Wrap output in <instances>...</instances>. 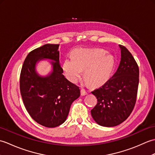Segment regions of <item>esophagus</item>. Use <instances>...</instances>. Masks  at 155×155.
Segmentation results:
<instances>
[{
  "label": "esophagus",
  "mask_w": 155,
  "mask_h": 155,
  "mask_svg": "<svg viewBox=\"0 0 155 155\" xmlns=\"http://www.w3.org/2000/svg\"><path fill=\"white\" fill-rule=\"evenodd\" d=\"M81 95H83V96H84V95L87 94L88 92H87L86 90H85V89H84V88H81Z\"/></svg>",
  "instance_id": "34e87169"
}]
</instances>
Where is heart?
<instances>
[{
  "mask_svg": "<svg viewBox=\"0 0 155 155\" xmlns=\"http://www.w3.org/2000/svg\"><path fill=\"white\" fill-rule=\"evenodd\" d=\"M73 58H67L63 70L73 83L80 79L85 71V78L92 84H98L107 80L114 65L113 56L100 48H78L72 52Z\"/></svg>",
  "mask_w": 155,
  "mask_h": 155,
  "instance_id": "obj_1",
  "label": "heart"
}]
</instances>
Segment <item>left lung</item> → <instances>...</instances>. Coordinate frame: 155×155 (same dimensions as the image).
I'll return each instance as SVG.
<instances>
[{
  "label": "left lung",
  "instance_id": "obj_1",
  "mask_svg": "<svg viewBox=\"0 0 155 155\" xmlns=\"http://www.w3.org/2000/svg\"><path fill=\"white\" fill-rule=\"evenodd\" d=\"M121 59L117 71L106 83L92 91L97 103L91 110L97 123L114 127L130 116L135 106L139 83V68L132 54L120 45Z\"/></svg>",
  "mask_w": 155,
  "mask_h": 155
}]
</instances>
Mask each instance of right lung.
Returning a JSON list of instances; mask_svg holds the SVG:
<instances>
[{"mask_svg":"<svg viewBox=\"0 0 155 155\" xmlns=\"http://www.w3.org/2000/svg\"><path fill=\"white\" fill-rule=\"evenodd\" d=\"M58 46L47 44L29 52L20 75V91L26 109L37 123L48 128L64 123L72 103L81 94L79 87L62 74ZM42 58L55 61L52 62V74L45 78L35 72V63Z\"/></svg>","mask_w":155,"mask_h":155,"instance_id":"1","label":"right lung"}]
</instances>
